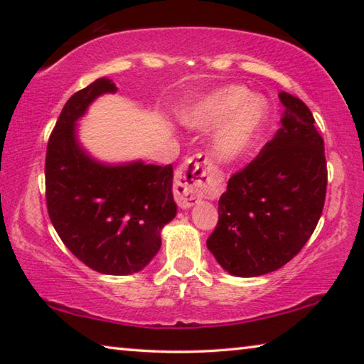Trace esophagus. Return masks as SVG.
Instances as JSON below:
<instances>
[{
  "mask_svg": "<svg viewBox=\"0 0 364 364\" xmlns=\"http://www.w3.org/2000/svg\"><path fill=\"white\" fill-rule=\"evenodd\" d=\"M212 164L205 154H196L186 159L176 171L175 200L180 208L193 207L199 197L207 193L208 175L212 173Z\"/></svg>",
  "mask_w": 364,
  "mask_h": 364,
  "instance_id": "34e87169",
  "label": "esophagus"
}]
</instances>
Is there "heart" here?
<instances>
[{
    "label": "heart",
    "mask_w": 364,
    "mask_h": 364,
    "mask_svg": "<svg viewBox=\"0 0 364 364\" xmlns=\"http://www.w3.org/2000/svg\"><path fill=\"white\" fill-rule=\"evenodd\" d=\"M269 115V104L252 96L245 86L230 85L213 91L183 117L193 128L220 127L213 138V156L220 162H236L254 149Z\"/></svg>",
    "instance_id": "1"
}]
</instances>
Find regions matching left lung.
<instances>
[{"mask_svg":"<svg viewBox=\"0 0 364 364\" xmlns=\"http://www.w3.org/2000/svg\"><path fill=\"white\" fill-rule=\"evenodd\" d=\"M281 128L218 200L207 247L239 278L279 269L299 254L323 213L328 170L324 141L310 109L281 91Z\"/></svg>","mask_w":364,"mask_h":364,"instance_id":"8db88e82","label":"left lung"}]
</instances>
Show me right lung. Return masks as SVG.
Wrapping results in <instances>:
<instances>
[{
	"mask_svg": "<svg viewBox=\"0 0 364 364\" xmlns=\"http://www.w3.org/2000/svg\"><path fill=\"white\" fill-rule=\"evenodd\" d=\"M115 91L102 77L65 102L48 143L45 178L49 218L65 247L97 273L123 276L156 257L176 204L171 165L104 164L80 144L78 119L96 97Z\"/></svg>",
	"mask_w": 364,
	"mask_h": 364,
	"instance_id": "1",
	"label": "right lung"
}]
</instances>
